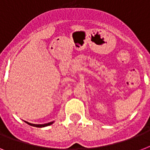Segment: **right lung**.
Masks as SVG:
<instances>
[{
    "label": "right lung",
    "mask_w": 150,
    "mask_h": 150,
    "mask_svg": "<svg viewBox=\"0 0 150 150\" xmlns=\"http://www.w3.org/2000/svg\"><path fill=\"white\" fill-rule=\"evenodd\" d=\"M28 125L31 126H33V127H36V128H43V127H46V126H49L50 125L54 123V121H52V122H49V123H47V124H43V125H35V124H31V123H29V122H27L25 121Z\"/></svg>",
    "instance_id": "add662e5"
}]
</instances>
